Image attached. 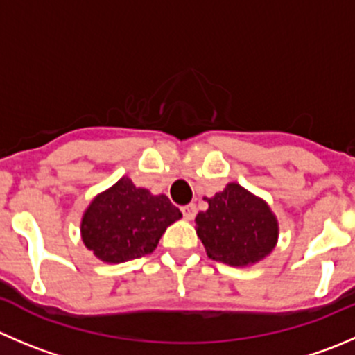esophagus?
<instances>
[{"label":"esophagus","instance_id":"34e87169","mask_svg":"<svg viewBox=\"0 0 355 355\" xmlns=\"http://www.w3.org/2000/svg\"><path fill=\"white\" fill-rule=\"evenodd\" d=\"M182 215L185 220H192L196 216V205H185L182 206Z\"/></svg>","mask_w":355,"mask_h":355}]
</instances>
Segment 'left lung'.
Listing matches in <instances>:
<instances>
[{
	"label": "left lung",
	"mask_w": 355,
	"mask_h": 355,
	"mask_svg": "<svg viewBox=\"0 0 355 355\" xmlns=\"http://www.w3.org/2000/svg\"><path fill=\"white\" fill-rule=\"evenodd\" d=\"M196 216L199 239L211 260L248 265L270 253L277 241V222L261 199L237 184H229Z\"/></svg>",
	"instance_id": "1"
}]
</instances>
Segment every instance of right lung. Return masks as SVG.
Segmentation results:
<instances>
[{
    "label": "right lung",
    "mask_w": 355,
    "mask_h": 355,
    "mask_svg": "<svg viewBox=\"0 0 355 355\" xmlns=\"http://www.w3.org/2000/svg\"><path fill=\"white\" fill-rule=\"evenodd\" d=\"M180 216L166 196H153L123 177L88 206L81 222L83 243L109 263L128 261L153 253L166 227Z\"/></svg>",
    "instance_id": "right-lung-1"
}]
</instances>
